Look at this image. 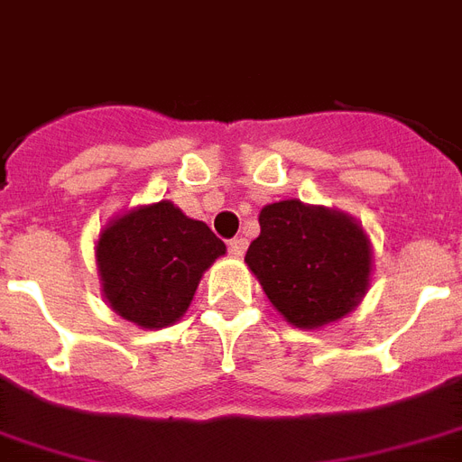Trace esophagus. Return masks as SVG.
Masks as SVG:
<instances>
[{
	"mask_svg": "<svg viewBox=\"0 0 462 462\" xmlns=\"http://www.w3.org/2000/svg\"><path fill=\"white\" fill-rule=\"evenodd\" d=\"M227 249H230V254L232 256H245V252H246V239H242V237H235V239H230V245H227Z\"/></svg>",
	"mask_w": 462,
	"mask_h": 462,
	"instance_id": "esophagus-1",
	"label": "esophagus"
}]
</instances>
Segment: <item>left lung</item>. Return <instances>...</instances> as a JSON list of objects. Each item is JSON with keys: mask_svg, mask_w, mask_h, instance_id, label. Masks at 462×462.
Instances as JSON below:
<instances>
[{"mask_svg": "<svg viewBox=\"0 0 462 462\" xmlns=\"http://www.w3.org/2000/svg\"><path fill=\"white\" fill-rule=\"evenodd\" d=\"M245 263L288 325L322 329L361 305L373 249L356 217L298 199L269 203Z\"/></svg>", "mask_w": 462, "mask_h": 462, "instance_id": "8db88e82", "label": "left lung"}]
</instances>
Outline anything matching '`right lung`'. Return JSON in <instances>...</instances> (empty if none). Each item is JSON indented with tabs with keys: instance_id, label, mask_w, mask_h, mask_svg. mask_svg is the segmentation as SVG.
I'll return each mask as SVG.
<instances>
[{
	"instance_id": "right-lung-1",
	"label": "right lung",
	"mask_w": 462,
	"mask_h": 462,
	"mask_svg": "<svg viewBox=\"0 0 462 462\" xmlns=\"http://www.w3.org/2000/svg\"><path fill=\"white\" fill-rule=\"evenodd\" d=\"M227 249L206 223L171 200L111 217L97 239V271L108 308L140 329L181 319L200 278Z\"/></svg>"
}]
</instances>
